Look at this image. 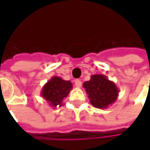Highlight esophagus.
Masks as SVG:
<instances>
[{
    "mask_svg": "<svg viewBox=\"0 0 150 150\" xmlns=\"http://www.w3.org/2000/svg\"><path fill=\"white\" fill-rule=\"evenodd\" d=\"M75 83L76 85V87H78V88H80L82 86V82L79 79H75Z\"/></svg>",
    "mask_w": 150,
    "mask_h": 150,
    "instance_id": "esophagus-1",
    "label": "esophagus"
}]
</instances>
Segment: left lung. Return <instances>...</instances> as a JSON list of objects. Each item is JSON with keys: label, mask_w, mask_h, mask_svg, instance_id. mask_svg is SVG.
I'll return each instance as SVG.
<instances>
[{"label": "left lung", "mask_w": 150, "mask_h": 150, "mask_svg": "<svg viewBox=\"0 0 150 150\" xmlns=\"http://www.w3.org/2000/svg\"><path fill=\"white\" fill-rule=\"evenodd\" d=\"M83 87L91 105L100 109L108 108L117 100L119 95L116 83L104 75H92L89 81L83 83Z\"/></svg>", "instance_id": "left-lung-1"}]
</instances>
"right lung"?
<instances>
[{
	"instance_id": "obj_1",
	"label": "right lung",
	"mask_w": 150,
	"mask_h": 150,
	"mask_svg": "<svg viewBox=\"0 0 150 150\" xmlns=\"http://www.w3.org/2000/svg\"><path fill=\"white\" fill-rule=\"evenodd\" d=\"M71 89V81L64 80L59 76H53L42 87L41 96L50 107H60L62 105V100L67 97Z\"/></svg>"
}]
</instances>
